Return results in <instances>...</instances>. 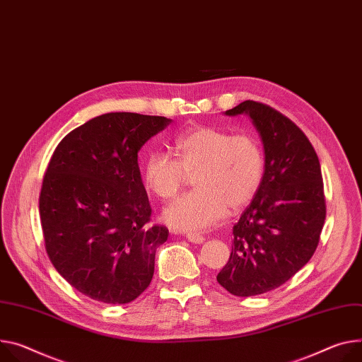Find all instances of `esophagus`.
I'll return each instance as SVG.
<instances>
[{"instance_id": "obj_1", "label": "esophagus", "mask_w": 362, "mask_h": 362, "mask_svg": "<svg viewBox=\"0 0 362 362\" xmlns=\"http://www.w3.org/2000/svg\"><path fill=\"white\" fill-rule=\"evenodd\" d=\"M186 238H187V241L194 243V244H202V243L205 241V237H204V235L196 234V233H187V234H186Z\"/></svg>"}]
</instances>
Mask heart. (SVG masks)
<instances>
[{
	"label": "heart",
	"mask_w": 362,
	"mask_h": 362,
	"mask_svg": "<svg viewBox=\"0 0 362 362\" xmlns=\"http://www.w3.org/2000/svg\"><path fill=\"white\" fill-rule=\"evenodd\" d=\"M176 158L153 151L143 166L146 187L158 199L169 201L193 175L194 190L183 194L163 212L169 226L183 233H199L240 211L258 193L264 177V153L248 134L202 127L175 141Z\"/></svg>",
	"instance_id": "heart-1"
}]
</instances>
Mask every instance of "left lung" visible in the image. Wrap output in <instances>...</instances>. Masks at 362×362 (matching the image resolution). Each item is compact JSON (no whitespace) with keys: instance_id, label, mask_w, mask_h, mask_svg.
<instances>
[{"instance_id":"1","label":"left lung","mask_w":362,"mask_h":362,"mask_svg":"<svg viewBox=\"0 0 362 362\" xmlns=\"http://www.w3.org/2000/svg\"><path fill=\"white\" fill-rule=\"evenodd\" d=\"M226 115L247 114L264 146V177L233 228V250L218 283L234 296L284 284L315 254L326 218L317 154L303 131L270 105L244 101Z\"/></svg>"}]
</instances>
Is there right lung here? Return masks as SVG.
Returning a JSON list of instances; mask_svg holds the SVG:
<instances>
[{
  "instance_id": "right-lung-1",
  "label": "right lung",
  "mask_w": 362,
  "mask_h": 362,
  "mask_svg": "<svg viewBox=\"0 0 362 362\" xmlns=\"http://www.w3.org/2000/svg\"><path fill=\"white\" fill-rule=\"evenodd\" d=\"M172 119L108 112L56 147L39 198L46 252L57 273L88 298L133 302L148 287L156 250L169 229L150 225L139 151Z\"/></svg>"
}]
</instances>
